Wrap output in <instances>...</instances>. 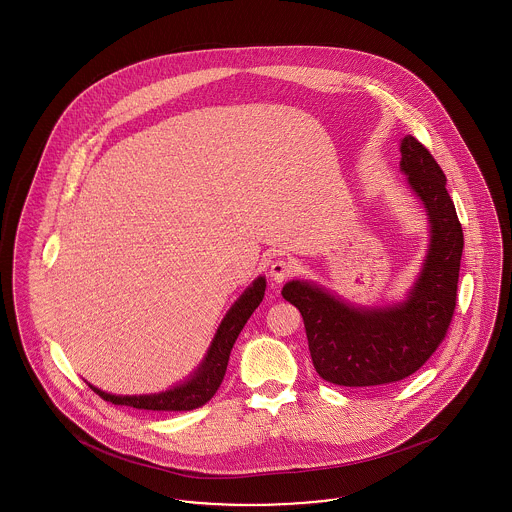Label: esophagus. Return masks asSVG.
<instances>
[{"label":"esophagus","instance_id":"1","mask_svg":"<svg viewBox=\"0 0 512 512\" xmlns=\"http://www.w3.org/2000/svg\"><path fill=\"white\" fill-rule=\"evenodd\" d=\"M294 274V263L290 259H276L271 265V278L276 284H282Z\"/></svg>","mask_w":512,"mask_h":512}]
</instances>
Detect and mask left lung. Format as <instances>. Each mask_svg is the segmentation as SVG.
<instances>
[{
  "instance_id": "8db88e82",
  "label": "left lung",
  "mask_w": 512,
  "mask_h": 512,
  "mask_svg": "<svg viewBox=\"0 0 512 512\" xmlns=\"http://www.w3.org/2000/svg\"><path fill=\"white\" fill-rule=\"evenodd\" d=\"M400 168L429 214L431 245L408 300L387 309H356L321 288L292 280L282 298L300 309L319 377L340 387H375L416 373L451 327L464 234L447 178L420 141L402 139Z\"/></svg>"
}]
</instances>
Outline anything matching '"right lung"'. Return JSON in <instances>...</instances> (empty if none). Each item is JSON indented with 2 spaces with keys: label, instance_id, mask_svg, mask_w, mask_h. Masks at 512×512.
Segmentation results:
<instances>
[{
  "label": "right lung",
  "instance_id": "obj_1",
  "mask_svg": "<svg viewBox=\"0 0 512 512\" xmlns=\"http://www.w3.org/2000/svg\"><path fill=\"white\" fill-rule=\"evenodd\" d=\"M267 282L265 278H257L253 286H249L240 300L232 305L228 315L224 317L220 329L214 336L211 350L199 371L193 375L191 381L185 385L176 387L172 391L160 392V394H145V396H116L108 392L100 391L96 387H91L102 400H108L112 404H121V406H131L137 410H152V412H187L195 410L203 404H207L218 391L226 367L230 360V352L234 348V342L238 340L241 329L245 327L247 319L253 315V311L259 307L265 296Z\"/></svg>",
  "mask_w": 512,
  "mask_h": 512
}]
</instances>
